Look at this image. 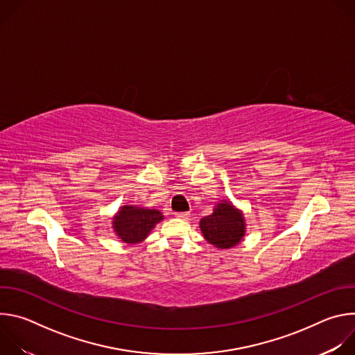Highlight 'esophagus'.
I'll use <instances>...</instances> for the list:
<instances>
[{
    "label": "esophagus",
    "mask_w": 355,
    "mask_h": 355,
    "mask_svg": "<svg viewBox=\"0 0 355 355\" xmlns=\"http://www.w3.org/2000/svg\"><path fill=\"white\" fill-rule=\"evenodd\" d=\"M189 215H191L189 212H177V214H175V218L185 220V219H189Z\"/></svg>",
    "instance_id": "esophagus-1"
}]
</instances>
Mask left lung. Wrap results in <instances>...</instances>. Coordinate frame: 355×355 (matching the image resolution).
<instances>
[{
	"label": "left lung",
	"mask_w": 355,
	"mask_h": 355,
	"mask_svg": "<svg viewBox=\"0 0 355 355\" xmlns=\"http://www.w3.org/2000/svg\"><path fill=\"white\" fill-rule=\"evenodd\" d=\"M199 227L208 243L222 250L239 244L245 233L243 214L232 205L230 200L218 204L212 215L200 219Z\"/></svg>",
	"instance_id": "obj_1"
}]
</instances>
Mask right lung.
Here are the masks:
<instances>
[{"mask_svg": "<svg viewBox=\"0 0 355 355\" xmlns=\"http://www.w3.org/2000/svg\"><path fill=\"white\" fill-rule=\"evenodd\" d=\"M163 219L164 216L160 211L125 205L121 207V211L114 218L112 227L123 243L136 244L143 241L151 229Z\"/></svg>", "mask_w": 355, "mask_h": 355, "instance_id": "1", "label": "right lung"}]
</instances>
